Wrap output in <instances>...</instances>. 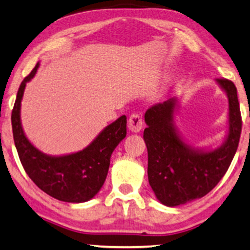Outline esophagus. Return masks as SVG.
Returning <instances> with one entry per match:
<instances>
[{
    "instance_id": "obj_1",
    "label": "esophagus",
    "mask_w": 250,
    "mask_h": 250,
    "mask_svg": "<svg viewBox=\"0 0 250 250\" xmlns=\"http://www.w3.org/2000/svg\"><path fill=\"white\" fill-rule=\"evenodd\" d=\"M143 126H144V122H143V119H142V117H140V115L132 114L131 117L129 118L128 128H129L130 131L137 133V132L142 131Z\"/></svg>"
}]
</instances>
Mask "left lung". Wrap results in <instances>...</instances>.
Segmentation results:
<instances>
[{
	"mask_svg": "<svg viewBox=\"0 0 250 250\" xmlns=\"http://www.w3.org/2000/svg\"><path fill=\"white\" fill-rule=\"evenodd\" d=\"M215 83L228 97V130L217 147L189 144L175 125L180 97H172L146 111L144 130L148 152V181L156 198L168 207L202 198L212 190L229 168L241 133L237 88L227 79Z\"/></svg>",
	"mask_w": 250,
	"mask_h": 250,
	"instance_id": "left-lung-1",
	"label": "left lung"
}]
</instances>
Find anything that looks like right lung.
Masks as SVG:
<instances>
[{
    "label": "right lung",
    "mask_w": 250,
    "mask_h": 250,
    "mask_svg": "<svg viewBox=\"0 0 250 250\" xmlns=\"http://www.w3.org/2000/svg\"><path fill=\"white\" fill-rule=\"evenodd\" d=\"M40 68L22 80L13 106L11 122L15 145L21 164L38 188L47 195L66 203H85L94 198L103 187L110 167L111 155L126 135V117L122 115L105 126L85 148L64 155H48L27 138L21 125V102L29 83Z\"/></svg>",
    "instance_id": "add662e5"
}]
</instances>
